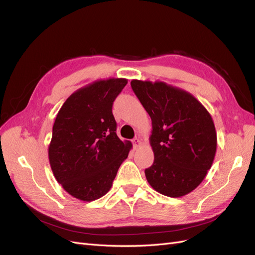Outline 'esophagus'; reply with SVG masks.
<instances>
[{
	"mask_svg": "<svg viewBox=\"0 0 255 255\" xmlns=\"http://www.w3.org/2000/svg\"><path fill=\"white\" fill-rule=\"evenodd\" d=\"M132 142H133V146H134L135 150H137L138 148H139L140 144H141V141H140L139 138H134V139L132 140Z\"/></svg>",
	"mask_w": 255,
	"mask_h": 255,
	"instance_id": "obj_1",
	"label": "esophagus"
}]
</instances>
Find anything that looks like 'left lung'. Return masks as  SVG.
Instances as JSON below:
<instances>
[{
	"instance_id": "8db88e82",
	"label": "left lung",
	"mask_w": 255,
	"mask_h": 255,
	"mask_svg": "<svg viewBox=\"0 0 255 255\" xmlns=\"http://www.w3.org/2000/svg\"><path fill=\"white\" fill-rule=\"evenodd\" d=\"M130 86L152 120L154 161L144 170L159 194L179 198L206 176L217 148L210 113L189 92L164 82L133 80Z\"/></svg>"
}]
</instances>
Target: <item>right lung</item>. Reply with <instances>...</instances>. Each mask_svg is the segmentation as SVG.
I'll return each mask as SVG.
<instances>
[{
    "mask_svg": "<svg viewBox=\"0 0 255 255\" xmlns=\"http://www.w3.org/2000/svg\"><path fill=\"white\" fill-rule=\"evenodd\" d=\"M126 79L92 83L69 97L53 126L49 160L56 181L72 197L94 201L111 189L132 148L116 134L112 112Z\"/></svg>",
    "mask_w": 255,
    "mask_h": 255,
    "instance_id": "obj_1",
    "label": "right lung"
}]
</instances>
